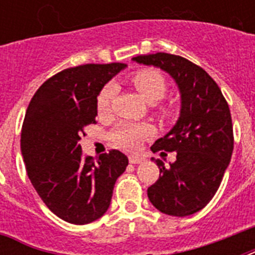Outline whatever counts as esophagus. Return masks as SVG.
<instances>
[{
	"instance_id": "34e87169",
	"label": "esophagus",
	"mask_w": 255,
	"mask_h": 255,
	"mask_svg": "<svg viewBox=\"0 0 255 255\" xmlns=\"http://www.w3.org/2000/svg\"><path fill=\"white\" fill-rule=\"evenodd\" d=\"M129 163L131 164H140L144 161V157H141L140 155H129Z\"/></svg>"
}]
</instances>
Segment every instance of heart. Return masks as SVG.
Listing matches in <instances>:
<instances>
[{
  "label": "heart",
  "mask_w": 255,
  "mask_h": 255,
  "mask_svg": "<svg viewBox=\"0 0 255 255\" xmlns=\"http://www.w3.org/2000/svg\"><path fill=\"white\" fill-rule=\"evenodd\" d=\"M129 82L136 88L140 96L148 103H155L163 99L167 92V83L165 79L159 71L152 69L140 70L129 78ZM116 87L112 83L104 86L100 91L96 108L100 115H107L111 111L112 100L115 98ZM152 135V128L147 124L123 123L116 128L112 133V139L118 145L127 149H136L144 139Z\"/></svg>",
  "instance_id": "obj_1"
}]
</instances>
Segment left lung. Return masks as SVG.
I'll use <instances>...</instances> for the list:
<instances>
[{
  "label": "left lung",
  "mask_w": 255,
  "mask_h": 255,
  "mask_svg": "<svg viewBox=\"0 0 255 255\" xmlns=\"http://www.w3.org/2000/svg\"><path fill=\"white\" fill-rule=\"evenodd\" d=\"M139 65L161 69L176 82L180 116L152 152H176V161L165 168L153 159L161 176L148 188L149 201L161 213L185 217L213 198L233 153V126L229 106L217 83L205 70L185 58L156 53L132 58Z\"/></svg>",
  "instance_id": "left-lung-1"
}]
</instances>
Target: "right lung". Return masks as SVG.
I'll return each mask as SVG.
<instances>
[{
  "mask_svg": "<svg viewBox=\"0 0 255 255\" xmlns=\"http://www.w3.org/2000/svg\"><path fill=\"white\" fill-rule=\"evenodd\" d=\"M124 63L66 69L34 94L21 132V152L33 186L63 221L85 225L110 208L114 186L128 165L120 151L83 157V128L96 124V100Z\"/></svg>",
  "mask_w": 255,
  "mask_h": 255,
  "instance_id": "add662e5",
  "label": "right lung"
}]
</instances>
